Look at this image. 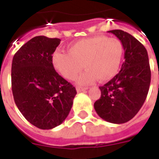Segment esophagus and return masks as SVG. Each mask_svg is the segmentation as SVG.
<instances>
[{
    "mask_svg": "<svg viewBox=\"0 0 159 159\" xmlns=\"http://www.w3.org/2000/svg\"><path fill=\"white\" fill-rule=\"evenodd\" d=\"M88 89V88H82V87H76V91L77 93H81V92H83L85 90Z\"/></svg>",
    "mask_w": 159,
    "mask_h": 159,
    "instance_id": "obj_1",
    "label": "esophagus"
}]
</instances>
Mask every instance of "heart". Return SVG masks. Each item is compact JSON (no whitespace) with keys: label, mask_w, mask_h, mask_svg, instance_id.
Segmentation results:
<instances>
[{"label":"heart","mask_w":159,"mask_h":159,"mask_svg":"<svg viewBox=\"0 0 159 159\" xmlns=\"http://www.w3.org/2000/svg\"><path fill=\"white\" fill-rule=\"evenodd\" d=\"M68 52L56 50L52 55V64L58 72L68 80L79 76V84H89L98 79L104 82L111 79L119 70L123 54L122 42L117 38L93 36L74 42L68 47Z\"/></svg>","instance_id":"obj_1"}]
</instances>
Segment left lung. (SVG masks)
<instances>
[{
  "mask_svg": "<svg viewBox=\"0 0 159 159\" xmlns=\"http://www.w3.org/2000/svg\"><path fill=\"white\" fill-rule=\"evenodd\" d=\"M121 41L124 59L121 70L100 87L101 95L93 105L97 114L111 123L132 119L147 99L151 83V70L147 49L133 36L121 30H109Z\"/></svg>",
  "mask_w": 159,
  "mask_h": 159,
  "instance_id": "left-lung-1",
  "label": "left lung"
}]
</instances>
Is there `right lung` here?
Returning a JSON list of instances; mask_svg holds the SVG:
<instances>
[{"label": "right lung", "instance_id": "add662e5", "mask_svg": "<svg viewBox=\"0 0 159 159\" xmlns=\"http://www.w3.org/2000/svg\"><path fill=\"white\" fill-rule=\"evenodd\" d=\"M61 40L33 37L16 52L12 63V90L25 119L41 129H51L65 121L76 90L53 68L52 55Z\"/></svg>", "mask_w": 159, "mask_h": 159}]
</instances>
